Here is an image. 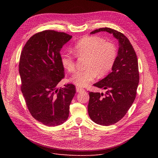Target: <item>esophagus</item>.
<instances>
[{"label":"esophagus","instance_id":"obj_1","mask_svg":"<svg viewBox=\"0 0 158 158\" xmlns=\"http://www.w3.org/2000/svg\"><path fill=\"white\" fill-rule=\"evenodd\" d=\"M83 91H84V89H82L81 87H76V91H77V93H81V92H82Z\"/></svg>","mask_w":158,"mask_h":158}]
</instances>
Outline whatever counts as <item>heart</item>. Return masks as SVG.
Masks as SVG:
<instances>
[{"mask_svg": "<svg viewBox=\"0 0 158 158\" xmlns=\"http://www.w3.org/2000/svg\"><path fill=\"white\" fill-rule=\"evenodd\" d=\"M73 52L79 57H86L85 69L77 71L71 78V81L79 87L88 85L97 76H106L113 67L117 56L114 45L98 36L84 37L79 40L75 44ZM60 62L67 71L75 70V57L71 53H62Z\"/></svg>", "mask_w": 158, "mask_h": 158, "instance_id": "b5f03b06", "label": "heart"}]
</instances>
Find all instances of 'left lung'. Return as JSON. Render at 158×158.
Here are the masks:
<instances>
[{
	"label": "left lung",
	"instance_id": "obj_1",
	"mask_svg": "<svg viewBox=\"0 0 158 158\" xmlns=\"http://www.w3.org/2000/svg\"><path fill=\"white\" fill-rule=\"evenodd\" d=\"M112 34L119 41V49L112 72L94 84L106 89L105 94L89 92L88 113L96 124L110 126L120 121L132 106L139 81L137 56L129 39L121 32L108 27L96 29Z\"/></svg>",
	"mask_w": 158,
	"mask_h": 158
}]
</instances>
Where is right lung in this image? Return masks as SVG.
<instances>
[{
    "label": "right lung",
    "instance_id": "obj_1",
    "mask_svg": "<svg viewBox=\"0 0 158 158\" xmlns=\"http://www.w3.org/2000/svg\"><path fill=\"white\" fill-rule=\"evenodd\" d=\"M72 37L52 30L38 32L27 40L20 54L22 94L32 116L45 126L60 125L69 117L76 87L57 85L65 74L60 51Z\"/></svg>",
    "mask_w": 158,
    "mask_h": 158
}]
</instances>
